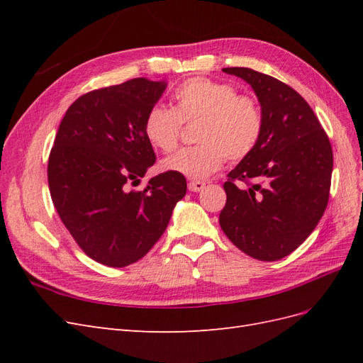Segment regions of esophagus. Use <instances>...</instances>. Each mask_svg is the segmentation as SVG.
Listing matches in <instances>:
<instances>
[{
	"label": "esophagus",
	"mask_w": 363,
	"mask_h": 363,
	"mask_svg": "<svg viewBox=\"0 0 363 363\" xmlns=\"http://www.w3.org/2000/svg\"><path fill=\"white\" fill-rule=\"evenodd\" d=\"M204 186H206V183H204V182H200V180H192V182H189L188 188H189V191H191V192H200V191H203V189H204Z\"/></svg>",
	"instance_id": "34e87169"
}]
</instances>
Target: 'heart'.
Instances as JSON below:
<instances>
[{
	"label": "heart",
	"mask_w": 363,
	"mask_h": 363,
	"mask_svg": "<svg viewBox=\"0 0 363 363\" xmlns=\"http://www.w3.org/2000/svg\"><path fill=\"white\" fill-rule=\"evenodd\" d=\"M174 108L155 106L144 124L150 144L160 151L177 147L182 123L200 121L196 142L162 160V169L189 179H206L223 168L225 159L242 160L259 144L263 113L252 96L238 95L228 83L206 77L183 82L172 94Z\"/></svg>",
	"instance_id": "obj_1"
}]
</instances>
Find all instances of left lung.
Masks as SVG:
<instances>
[{"label": "left lung", "instance_id": "1", "mask_svg": "<svg viewBox=\"0 0 363 363\" xmlns=\"http://www.w3.org/2000/svg\"><path fill=\"white\" fill-rule=\"evenodd\" d=\"M223 71L255 91L263 131L251 155L228 172L219 225L245 255L279 260L309 238L325 211L333 171L330 140L291 86L250 68Z\"/></svg>", "mask_w": 363, "mask_h": 363}]
</instances>
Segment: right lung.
<instances>
[{"mask_svg":"<svg viewBox=\"0 0 363 363\" xmlns=\"http://www.w3.org/2000/svg\"><path fill=\"white\" fill-rule=\"evenodd\" d=\"M167 82L133 79L84 94L59 125L48 184L65 227L87 256L123 268L144 257L186 195L184 175L163 172L130 191L156 162L144 124Z\"/></svg>","mask_w":363,"mask_h":363,"instance_id":"obj_1","label":"right lung"}]
</instances>
